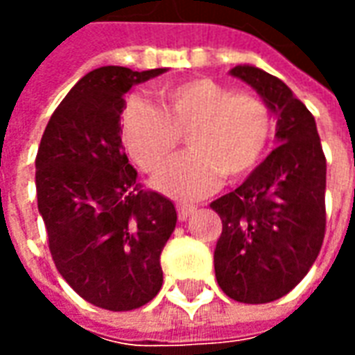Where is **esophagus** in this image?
I'll return each mask as SVG.
<instances>
[{
	"label": "esophagus",
	"mask_w": 355,
	"mask_h": 355,
	"mask_svg": "<svg viewBox=\"0 0 355 355\" xmlns=\"http://www.w3.org/2000/svg\"><path fill=\"white\" fill-rule=\"evenodd\" d=\"M196 207L193 205H188V203H177V213H178V220H186L188 216L192 215Z\"/></svg>",
	"instance_id": "34e87169"
}]
</instances>
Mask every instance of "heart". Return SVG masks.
Masks as SVG:
<instances>
[{
  "label": "heart",
  "mask_w": 355,
  "mask_h": 355,
  "mask_svg": "<svg viewBox=\"0 0 355 355\" xmlns=\"http://www.w3.org/2000/svg\"><path fill=\"white\" fill-rule=\"evenodd\" d=\"M159 108L139 98L127 102L121 135L140 169L165 167L182 142L192 148L155 178V188L178 200H198L259 167L272 140V116L253 93L232 91L209 78L167 83Z\"/></svg>",
  "instance_id": "1"
}]
</instances>
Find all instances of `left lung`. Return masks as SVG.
Listing matches in <instances>:
<instances>
[{
	"label": "left lung",
	"mask_w": 355,
	"mask_h": 355,
	"mask_svg": "<svg viewBox=\"0 0 355 355\" xmlns=\"http://www.w3.org/2000/svg\"><path fill=\"white\" fill-rule=\"evenodd\" d=\"M230 73L274 112L279 146L243 184L211 203L223 220L215 275L234 300L264 304L295 289L320 254L327 163L315 119L282 80L249 64Z\"/></svg>",
	"instance_id": "1"
}]
</instances>
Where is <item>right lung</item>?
<instances>
[{"mask_svg": "<svg viewBox=\"0 0 355 355\" xmlns=\"http://www.w3.org/2000/svg\"><path fill=\"white\" fill-rule=\"evenodd\" d=\"M165 68L102 66L53 112L35 157L37 209L55 266L91 304L127 312L159 293L173 201L137 182L121 144L123 94Z\"/></svg>", "mask_w": 355, "mask_h": 355, "instance_id": "add662e5", "label": "right lung"}]
</instances>
